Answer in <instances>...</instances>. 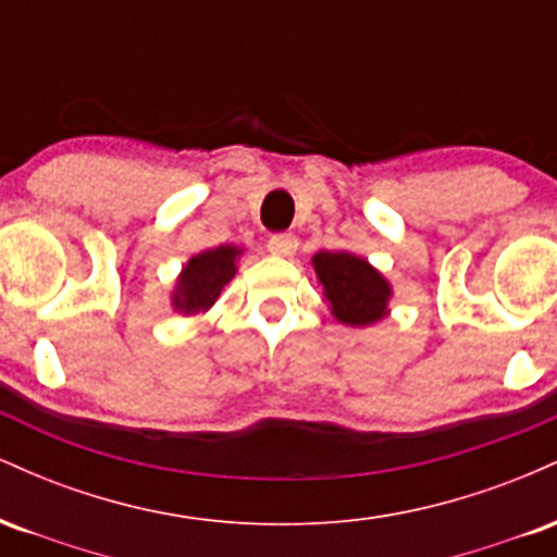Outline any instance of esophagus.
Listing matches in <instances>:
<instances>
[{"instance_id":"34e87169","label":"esophagus","mask_w":557,"mask_h":557,"mask_svg":"<svg viewBox=\"0 0 557 557\" xmlns=\"http://www.w3.org/2000/svg\"><path fill=\"white\" fill-rule=\"evenodd\" d=\"M298 251V238L290 233H280L270 238V253L274 257H293Z\"/></svg>"}]
</instances>
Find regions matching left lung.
Returning a JSON list of instances; mask_svg holds the SVG:
<instances>
[{
	"instance_id": "1",
	"label": "left lung",
	"mask_w": 557,
	"mask_h": 557,
	"mask_svg": "<svg viewBox=\"0 0 557 557\" xmlns=\"http://www.w3.org/2000/svg\"><path fill=\"white\" fill-rule=\"evenodd\" d=\"M311 267L330 314L345 327H369L389 314L393 285L369 259L350 251H319Z\"/></svg>"
}]
</instances>
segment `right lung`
I'll list each match as a JSON object with an SVG mask.
<instances>
[{
	"label": "right lung",
	"mask_w": 557,
	"mask_h": 557,
	"mask_svg": "<svg viewBox=\"0 0 557 557\" xmlns=\"http://www.w3.org/2000/svg\"><path fill=\"white\" fill-rule=\"evenodd\" d=\"M243 251H246L243 246L225 243V246L207 248V251L185 261L170 293L172 311L183 317L207 314L214 300L220 298L222 287L238 272V259L243 257Z\"/></svg>",
	"instance_id": "right-lung-1"
}]
</instances>
